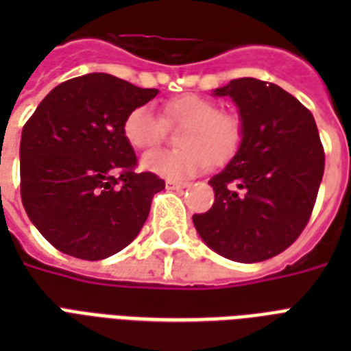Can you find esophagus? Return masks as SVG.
Masks as SVG:
<instances>
[{
	"mask_svg": "<svg viewBox=\"0 0 351 351\" xmlns=\"http://www.w3.org/2000/svg\"><path fill=\"white\" fill-rule=\"evenodd\" d=\"M189 186L187 182H178V180H165V187L169 189V191H175V189H186Z\"/></svg>",
	"mask_w": 351,
	"mask_h": 351,
	"instance_id": "obj_1",
	"label": "esophagus"
}]
</instances>
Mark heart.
<instances>
[{
	"label": "heart",
	"mask_w": 351,
	"mask_h": 351,
	"mask_svg": "<svg viewBox=\"0 0 351 351\" xmlns=\"http://www.w3.org/2000/svg\"><path fill=\"white\" fill-rule=\"evenodd\" d=\"M165 125L182 127L176 151H154L143 156L142 167L169 180H184L211 165H226L239 154L244 142V121L237 112L220 111L217 101L200 95H182L165 101L160 118L149 106L127 112L121 131L134 151L156 147Z\"/></svg>",
	"instance_id": "heart-1"
}]
</instances>
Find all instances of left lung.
<instances>
[{
    "mask_svg": "<svg viewBox=\"0 0 351 351\" xmlns=\"http://www.w3.org/2000/svg\"><path fill=\"white\" fill-rule=\"evenodd\" d=\"M231 96L244 121L239 154L215 175V202L193 215L202 240L237 262L282 253L308 224L324 173V147L310 109L278 85L231 80L215 89Z\"/></svg>",
    "mask_w": 351,
    "mask_h": 351,
    "instance_id": "1",
    "label": "left lung"
}]
</instances>
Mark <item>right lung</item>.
I'll list each match as a JSON object with an SVG mask.
<instances>
[{"mask_svg":"<svg viewBox=\"0 0 351 351\" xmlns=\"http://www.w3.org/2000/svg\"><path fill=\"white\" fill-rule=\"evenodd\" d=\"M158 95L93 73L67 80L41 100L19 145L21 202L30 222L56 250L101 261L129 245L165 187L136 173L123 120Z\"/></svg>","mask_w":351,"mask_h":351,"instance_id":"obj_1","label":"right lung"}]
</instances>
